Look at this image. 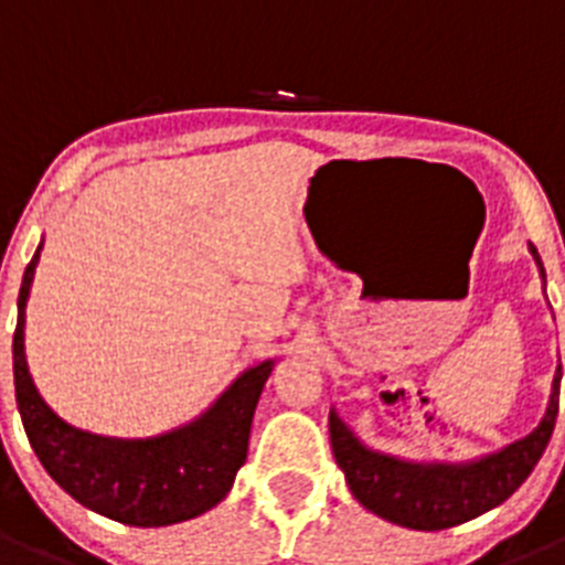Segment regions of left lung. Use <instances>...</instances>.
Masks as SVG:
<instances>
[{"mask_svg": "<svg viewBox=\"0 0 565 565\" xmlns=\"http://www.w3.org/2000/svg\"><path fill=\"white\" fill-rule=\"evenodd\" d=\"M529 252L535 257L543 286H546L541 254L535 246H529ZM561 376L563 371L557 367L546 413L535 430L521 441L476 458V461L416 463L367 450L353 436L351 427L337 416V411H331L328 416L333 458L344 472V481L351 487L353 498L364 509H371L373 515L398 523V526L418 529V532L458 526V523L472 521L507 501L541 461L552 430H555Z\"/></svg>", "mask_w": 565, "mask_h": 565, "instance_id": "8db88e82", "label": "left lung"}]
</instances>
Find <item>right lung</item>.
Returning a JSON list of instances; mask_svg holds the SVG:
<instances>
[{
	"label": "right lung",
	"mask_w": 565,
	"mask_h": 565,
	"mask_svg": "<svg viewBox=\"0 0 565 565\" xmlns=\"http://www.w3.org/2000/svg\"><path fill=\"white\" fill-rule=\"evenodd\" d=\"M39 252L42 246L19 288L13 384L28 441L50 478L82 507L129 526H169L217 507L246 461L254 407L274 359L239 373L201 418L163 436L107 438L76 430L44 404L24 359V306Z\"/></svg>",
	"instance_id": "right-lung-1"
}]
</instances>
